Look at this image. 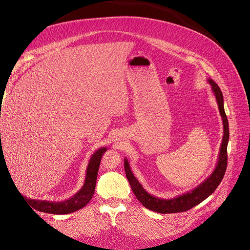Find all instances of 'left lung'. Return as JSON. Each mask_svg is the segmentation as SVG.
Instances as JSON below:
<instances>
[{
  "mask_svg": "<svg viewBox=\"0 0 250 250\" xmlns=\"http://www.w3.org/2000/svg\"><path fill=\"white\" fill-rule=\"evenodd\" d=\"M210 83L211 88H213L216 99L218 102L219 110H220L222 121H223V141L220 148V154H219V161L216 169L214 170L213 174L203 183L193 190L191 193H187L185 195H181L179 197L174 199H160L155 198L152 195H149L143 187L139 184V181L133 176V174L130 170L129 164L125 160L124 162V168L125 173L128 181H129L130 187L132 188V192L135 195V197L143 204L144 207L148 209H151L156 213L161 214H172V213H180V211H187L191 209L192 208L196 207L197 204L202 202L204 199H207L208 196L214 193V191L218 188L219 184L224 177V174L228 167V143L229 139V120L226 117V113L224 111L223 106V95L220 87L218 86L216 82L213 80H208Z\"/></svg>",
  "mask_w": 250,
  "mask_h": 250,
  "instance_id": "left-lung-1",
  "label": "left lung"
}]
</instances>
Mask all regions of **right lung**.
Here are the masks:
<instances>
[{
  "label": "right lung",
  "instance_id": "1",
  "mask_svg": "<svg viewBox=\"0 0 250 250\" xmlns=\"http://www.w3.org/2000/svg\"><path fill=\"white\" fill-rule=\"evenodd\" d=\"M106 152V148H100L99 150L96 151V153L92 156L88 164V167L86 170V178L85 183L83 185L81 190L72 197L71 199L63 201V202H49V201H39V200H32L22 198L26 202H28L32 208L42 211V213L48 214H56V215H62V214H70L73 211H76L83 207H85L86 204L92 199L95 188H96V181H97V175L98 170H99V166L102 155ZM2 154V151H1Z\"/></svg>",
  "mask_w": 250,
  "mask_h": 250
}]
</instances>
